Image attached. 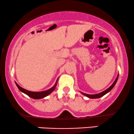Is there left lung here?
<instances>
[{
    "mask_svg": "<svg viewBox=\"0 0 134 134\" xmlns=\"http://www.w3.org/2000/svg\"><path fill=\"white\" fill-rule=\"evenodd\" d=\"M118 75L117 76V77L116 78V79H115V81H114V82L112 84V85L110 86L109 88H108L107 90H106L105 91H104L101 92V93H98V94H85V93H81L82 94H84V96L88 97V98H93V99H94V98H101V97L103 96L104 95H105L106 94L108 93V92H110V91H111L112 89L113 88V87L115 86V85L116 84V82H117V80H118Z\"/></svg>",
    "mask_w": 134,
    "mask_h": 134,
    "instance_id": "obj_1",
    "label": "left lung"
}]
</instances>
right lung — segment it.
<instances>
[{"mask_svg":"<svg viewBox=\"0 0 134 134\" xmlns=\"http://www.w3.org/2000/svg\"><path fill=\"white\" fill-rule=\"evenodd\" d=\"M15 83H16L17 87H18V89H19L21 92H23V93H24V94H27V96H30V98H33V99H41V98H43L44 97H46L47 96H48V95L50 94L52 92H53V91L55 90V87H56L57 84V81L55 84L52 87V88L49 89V90H48L47 91H41V92L30 91H27L26 90H25V89L21 87V86H19L18 85L16 82H15Z\"/></svg>","mask_w":134,"mask_h":134,"instance_id":"1","label":"right lung"}]
</instances>
